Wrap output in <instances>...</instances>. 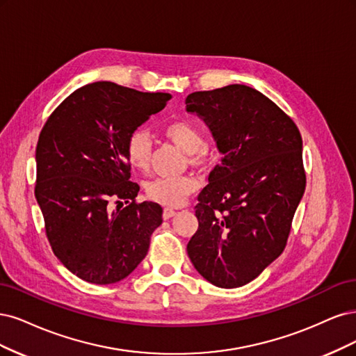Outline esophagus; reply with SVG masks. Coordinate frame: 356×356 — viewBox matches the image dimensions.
<instances>
[{
	"label": "esophagus",
	"mask_w": 356,
	"mask_h": 356,
	"mask_svg": "<svg viewBox=\"0 0 356 356\" xmlns=\"http://www.w3.org/2000/svg\"><path fill=\"white\" fill-rule=\"evenodd\" d=\"M176 214V211L173 209H164V213H163V217L167 220L170 219V217H173Z\"/></svg>",
	"instance_id": "esophagus-1"
}]
</instances>
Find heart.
<instances>
[{"mask_svg":"<svg viewBox=\"0 0 356 356\" xmlns=\"http://www.w3.org/2000/svg\"><path fill=\"white\" fill-rule=\"evenodd\" d=\"M164 136L170 142L188 154V163L193 167L205 168L211 164L213 155L205 145L202 130L191 121L177 120L167 124ZM152 140L145 130H134L125 140V156L131 167L146 171L151 165ZM198 188V180L191 175L176 177H158L146 183V197L165 207H179Z\"/></svg>","mask_w":356,"mask_h":356,"instance_id":"obj_1","label":"heart"}]
</instances>
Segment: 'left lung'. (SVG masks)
I'll list each match as a JSON object with an SVG mask.
<instances>
[{
  "label": "left lung",
  "instance_id": "left-lung-1",
  "mask_svg": "<svg viewBox=\"0 0 356 356\" xmlns=\"http://www.w3.org/2000/svg\"><path fill=\"white\" fill-rule=\"evenodd\" d=\"M186 111L207 122L223 154L198 195L188 256L205 280L236 289L285 248L306 188L302 136L280 106L243 84L195 91Z\"/></svg>",
  "mask_w": 356,
  "mask_h": 356
}]
</instances>
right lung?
I'll use <instances>...</instances> for the list:
<instances>
[{"mask_svg": "<svg viewBox=\"0 0 356 356\" xmlns=\"http://www.w3.org/2000/svg\"><path fill=\"white\" fill-rule=\"evenodd\" d=\"M170 99L99 81L75 90L45 121L35 198L54 256L78 278L118 282L145 259L163 209L136 201L139 185L130 181L125 140ZM121 200L128 205L112 212Z\"/></svg>", "mask_w": 356, "mask_h": 356, "instance_id": "obj_1", "label": "right lung"}]
</instances>
